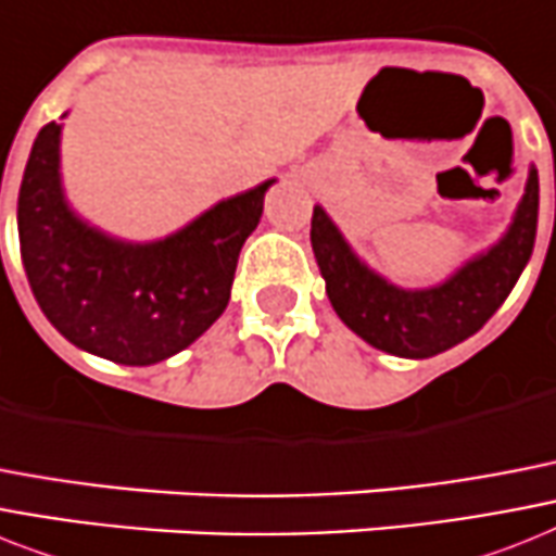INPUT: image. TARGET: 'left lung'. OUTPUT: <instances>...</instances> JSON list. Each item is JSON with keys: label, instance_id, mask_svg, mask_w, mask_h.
Returning a JSON list of instances; mask_svg holds the SVG:
<instances>
[{"label": "left lung", "instance_id": "left-lung-1", "mask_svg": "<svg viewBox=\"0 0 556 556\" xmlns=\"http://www.w3.org/2000/svg\"><path fill=\"white\" fill-rule=\"evenodd\" d=\"M540 211V179L528 168L526 193L511 225L491 248L428 288H403L365 263L323 205H314L311 248L325 293L356 337L386 354L428 359L468 340L494 317L531 260Z\"/></svg>", "mask_w": 556, "mask_h": 556}]
</instances>
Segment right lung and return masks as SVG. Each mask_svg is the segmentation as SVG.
<instances>
[{"instance_id":"add662e5","label":"right lung","mask_w":556,"mask_h":556,"mask_svg":"<svg viewBox=\"0 0 556 556\" xmlns=\"http://www.w3.org/2000/svg\"><path fill=\"white\" fill-rule=\"evenodd\" d=\"M59 142L62 125L48 122L34 139L16 205L22 265L39 308L67 342L111 363L153 365L179 354L231 300L239 251L277 179L216 202L168 237L130 242L71 207Z\"/></svg>"}]
</instances>
